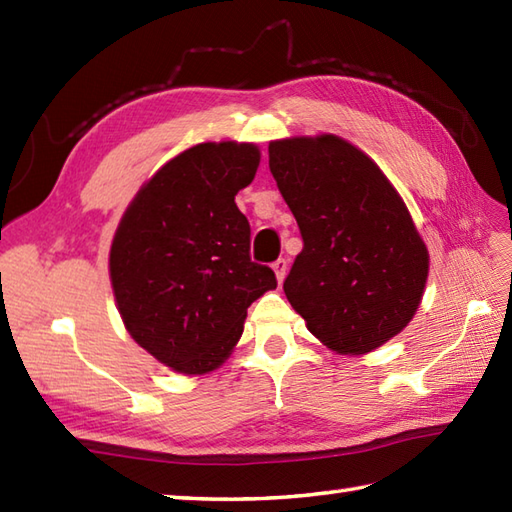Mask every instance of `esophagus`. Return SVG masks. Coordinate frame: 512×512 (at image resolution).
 <instances>
[{
	"label": "esophagus",
	"mask_w": 512,
	"mask_h": 512,
	"mask_svg": "<svg viewBox=\"0 0 512 512\" xmlns=\"http://www.w3.org/2000/svg\"><path fill=\"white\" fill-rule=\"evenodd\" d=\"M273 270H275V275H277V281L281 284V281H284V277H286V270H288V262L284 257H279L277 262L273 264Z\"/></svg>",
	"instance_id": "obj_1"
}]
</instances>
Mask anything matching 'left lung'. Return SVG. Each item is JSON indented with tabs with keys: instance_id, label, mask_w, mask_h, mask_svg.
<instances>
[{
	"instance_id": "8db88e82",
	"label": "left lung",
	"mask_w": 512,
	"mask_h": 512,
	"mask_svg": "<svg viewBox=\"0 0 512 512\" xmlns=\"http://www.w3.org/2000/svg\"><path fill=\"white\" fill-rule=\"evenodd\" d=\"M268 167L303 239L284 281L290 306L330 350H376L413 319L427 284L429 253L405 202L332 134L275 140Z\"/></svg>"
}]
</instances>
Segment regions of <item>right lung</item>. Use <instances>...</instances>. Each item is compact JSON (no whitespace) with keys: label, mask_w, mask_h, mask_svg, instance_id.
<instances>
[{"label":"right lung","mask_w":512,"mask_h":512,"mask_svg":"<svg viewBox=\"0 0 512 512\" xmlns=\"http://www.w3.org/2000/svg\"><path fill=\"white\" fill-rule=\"evenodd\" d=\"M259 167L248 143H202L169 160L129 204L110 277L132 339L182 374L211 372L242 336L250 303L277 288L250 259L235 195Z\"/></svg>","instance_id":"add662e5"}]
</instances>
